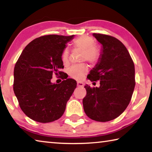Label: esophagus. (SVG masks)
I'll list each match as a JSON object with an SVG mask.
<instances>
[{
	"label": "esophagus",
	"instance_id": "34e87169",
	"mask_svg": "<svg viewBox=\"0 0 152 152\" xmlns=\"http://www.w3.org/2000/svg\"><path fill=\"white\" fill-rule=\"evenodd\" d=\"M77 86L78 87H83L84 86V84L82 82H77Z\"/></svg>",
	"mask_w": 152,
	"mask_h": 152
}]
</instances>
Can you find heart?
<instances>
[{"label": "heart", "mask_w": 152, "mask_h": 152, "mask_svg": "<svg viewBox=\"0 0 152 152\" xmlns=\"http://www.w3.org/2000/svg\"><path fill=\"white\" fill-rule=\"evenodd\" d=\"M73 46L82 51V60H86L91 64L96 62L100 56L99 48L95 45V41L91 36L83 35L74 40ZM61 59L63 64L66 65L69 61V50L65 48L62 51ZM88 72V67L85 64L74 65L70 67L68 70V75L70 77L76 80H81L84 74Z\"/></svg>", "instance_id": "obj_1"}]
</instances>
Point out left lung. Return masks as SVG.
<instances>
[{"label":"left lung","instance_id":"1","mask_svg":"<svg viewBox=\"0 0 152 152\" xmlns=\"http://www.w3.org/2000/svg\"><path fill=\"white\" fill-rule=\"evenodd\" d=\"M93 35L102 45V52L87 78L91 82L100 80V86H84L86 95L82 102L90 119L107 122L119 117L129 104L135 86V66L119 39L101 33Z\"/></svg>","mask_w":152,"mask_h":152}]
</instances>
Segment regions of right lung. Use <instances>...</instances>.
Masks as SVG:
<instances>
[{"instance_id":"right-lung-1","label":"right lung","mask_w":152,"mask_h":152,"mask_svg":"<svg viewBox=\"0 0 152 152\" xmlns=\"http://www.w3.org/2000/svg\"><path fill=\"white\" fill-rule=\"evenodd\" d=\"M73 36L45 35L36 38L25 48L15 64V94L23 112L35 121L45 123L60 119L76 88V82L66 79L61 71V53ZM53 74L64 80L52 84Z\"/></svg>"}]
</instances>
